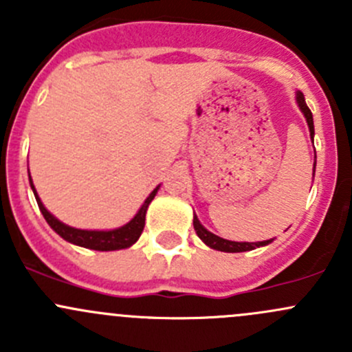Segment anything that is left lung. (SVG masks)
Here are the masks:
<instances>
[{"label":"left lung","mask_w":352,"mask_h":352,"mask_svg":"<svg viewBox=\"0 0 352 352\" xmlns=\"http://www.w3.org/2000/svg\"><path fill=\"white\" fill-rule=\"evenodd\" d=\"M296 104L298 107H300L301 112H303L305 119H307V124H308V129H310V136H311V141H314V136H315V129H314V116H311V110L308 109L307 102H305V95L301 94L300 90L296 91ZM317 158V156H315ZM315 165H317V160H315L314 163V175H315ZM194 230H196L197 236L202 240L206 245H208L209 248H214V250H219V252H228V254H236V252H248V250H254V248H258V247H265V245H269L272 242L274 239L271 240H264V242H232V240H225L221 239V236L214 235V233H211L209 230H206L204 226L201 225V221H199V218L196 216V212H194Z\"/></svg>","instance_id":"1"}]
</instances>
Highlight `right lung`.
I'll list each match as a JSON object with an SVG mask.
<instances>
[{
    "mask_svg": "<svg viewBox=\"0 0 352 352\" xmlns=\"http://www.w3.org/2000/svg\"><path fill=\"white\" fill-rule=\"evenodd\" d=\"M28 182H30L32 190H34L35 201H37L38 209L44 214L47 225L58 233L61 239H65L66 242L78 245V247L91 248V250H100V252H110V250H120V248H129L131 245L138 242V239L141 236L144 228V219H146V211L150 202L153 201L156 192H158L160 186L156 189L151 190V194L144 199L143 206L140 208V211L134 214V218L131 221H127L126 225L119 226V228L113 230H81L74 228V226L66 225V223L59 221L54 214L45 209V206L42 204L41 197H38L37 190H35L34 182H32L30 172H28Z\"/></svg>",
    "mask_w": 352,
    "mask_h": 352,
    "instance_id": "add662e5",
    "label": "right lung"
}]
</instances>
